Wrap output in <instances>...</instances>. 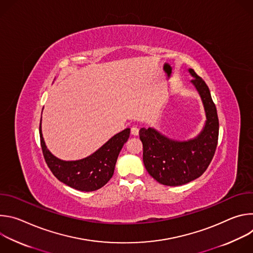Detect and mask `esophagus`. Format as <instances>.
Returning a JSON list of instances; mask_svg holds the SVG:
<instances>
[{
    "instance_id": "esophagus-1",
    "label": "esophagus",
    "mask_w": 253,
    "mask_h": 253,
    "mask_svg": "<svg viewBox=\"0 0 253 253\" xmlns=\"http://www.w3.org/2000/svg\"><path fill=\"white\" fill-rule=\"evenodd\" d=\"M131 134L133 135V136H137L138 134H139V129H138V127H136V126H133V127H131Z\"/></svg>"
}]
</instances>
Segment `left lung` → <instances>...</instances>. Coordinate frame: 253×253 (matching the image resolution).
I'll use <instances>...</instances> for the list:
<instances>
[{"mask_svg": "<svg viewBox=\"0 0 253 253\" xmlns=\"http://www.w3.org/2000/svg\"><path fill=\"white\" fill-rule=\"evenodd\" d=\"M189 72L206 112V124L200 135L190 141L178 142L152 128L139 131L146 170L157 182L167 186L183 185L201 176L209 166L218 142L219 121L209 88L193 69Z\"/></svg>", "mask_w": 253, "mask_h": 253, "instance_id": "1", "label": "left lung"}]
</instances>
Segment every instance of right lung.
<instances>
[{"instance_id": "right-lung-1", "label": "right lung", "mask_w": 253, "mask_h": 253, "mask_svg": "<svg viewBox=\"0 0 253 253\" xmlns=\"http://www.w3.org/2000/svg\"><path fill=\"white\" fill-rule=\"evenodd\" d=\"M39 131L43 155L54 176L72 188L87 192L103 187L111 179L118 155L130 135V129L127 128L113 136L91 156L78 161H63L47 149L41 132V122Z\"/></svg>"}]
</instances>
